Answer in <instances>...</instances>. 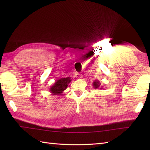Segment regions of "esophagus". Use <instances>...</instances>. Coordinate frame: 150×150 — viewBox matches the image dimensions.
<instances>
[{
	"label": "esophagus",
	"mask_w": 150,
	"mask_h": 150,
	"mask_svg": "<svg viewBox=\"0 0 150 150\" xmlns=\"http://www.w3.org/2000/svg\"><path fill=\"white\" fill-rule=\"evenodd\" d=\"M75 77H77V79H82V75H81V74H80V73H77L75 74Z\"/></svg>",
	"instance_id": "34e87169"
}]
</instances>
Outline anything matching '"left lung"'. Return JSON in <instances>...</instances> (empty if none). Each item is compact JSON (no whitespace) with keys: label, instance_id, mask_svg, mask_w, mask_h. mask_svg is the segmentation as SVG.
<instances>
[{"label":"left lung","instance_id":"left-lung-1","mask_svg":"<svg viewBox=\"0 0 150 150\" xmlns=\"http://www.w3.org/2000/svg\"><path fill=\"white\" fill-rule=\"evenodd\" d=\"M100 84V82L98 80H95L93 82V86L94 89H103V86H101Z\"/></svg>","mask_w":150,"mask_h":150}]
</instances>
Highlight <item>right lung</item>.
I'll list each match as a JSON object with an SVG mask.
<instances>
[{"mask_svg": "<svg viewBox=\"0 0 150 150\" xmlns=\"http://www.w3.org/2000/svg\"><path fill=\"white\" fill-rule=\"evenodd\" d=\"M71 81V77L61 78L55 81L52 86L50 88V92L53 95H60L68 87L69 83Z\"/></svg>", "mask_w": 150, "mask_h": 150, "instance_id": "obj_1", "label": "right lung"}]
</instances>
